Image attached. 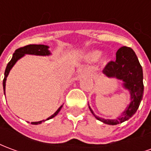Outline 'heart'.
<instances>
[{
	"mask_svg": "<svg viewBox=\"0 0 151 151\" xmlns=\"http://www.w3.org/2000/svg\"><path fill=\"white\" fill-rule=\"evenodd\" d=\"M101 55V52L99 51H93L91 52L88 53L86 56V60L88 61H96L99 59V57Z\"/></svg>",
	"mask_w": 151,
	"mask_h": 151,
	"instance_id": "obj_1",
	"label": "heart"
}]
</instances>
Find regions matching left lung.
<instances>
[{"mask_svg":"<svg viewBox=\"0 0 151 151\" xmlns=\"http://www.w3.org/2000/svg\"><path fill=\"white\" fill-rule=\"evenodd\" d=\"M116 61H111L103 70V73L109 78H116L122 81V86L130 95V102L124 111L116 119H104L96 116L89 105L94 116L107 124L115 125L128 120L135 114L142 99L143 86L142 68L132 48L122 47L116 52Z\"/></svg>","mask_w":151,"mask_h":151,"instance_id":"1","label":"left lung"}]
</instances>
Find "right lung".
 Segmentation results:
<instances>
[{"mask_svg":"<svg viewBox=\"0 0 151 151\" xmlns=\"http://www.w3.org/2000/svg\"><path fill=\"white\" fill-rule=\"evenodd\" d=\"M49 47L47 46V45H43V44H30V45H27V46L22 47H20L18 48L14 52V53L13 54V57H12L11 60L8 63V65L6 66V69H5V78H4V80H3V90H4V94L5 95V82H6V79H7V77H8L9 73L10 72L11 69L14 67L16 62L18 61V60H20L22 57H23L25 55H35V56H50L52 53L50 52ZM63 107V104L56 111L54 114H52L51 116H49L46 120H40V121H37V122H31L32 124H40L42 122H44L46 120H48L50 119H52L53 117H55L59 113V111H60V109Z\"/></svg>","mask_w":151,"mask_h":151,"instance_id":"add662e5","label":"right lung"}]
</instances>
